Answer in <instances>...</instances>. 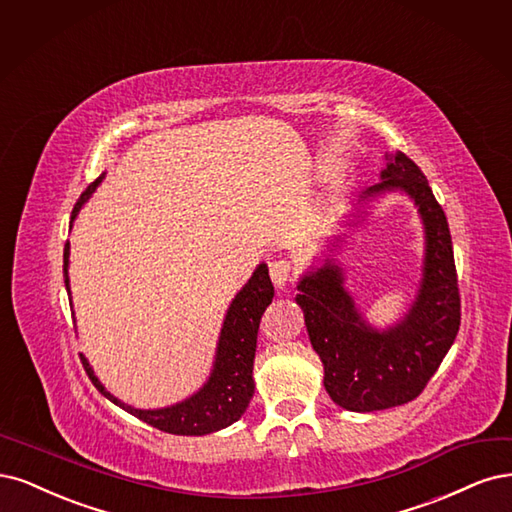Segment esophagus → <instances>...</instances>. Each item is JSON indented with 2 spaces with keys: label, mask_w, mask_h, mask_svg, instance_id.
Instances as JSON below:
<instances>
[{
  "label": "esophagus",
  "mask_w": 512,
  "mask_h": 512,
  "mask_svg": "<svg viewBox=\"0 0 512 512\" xmlns=\"http://www.w3.org/2000/svg\"><path fill=\"white\" fill-rule=\"evenodd\" d=\"M291 261L289 259H274L270 263V278L272 283L276 285V289H285V285L289 283L291 278Z\"/></svg>",
  "instance_id": "34e87169"
}]
</instances>
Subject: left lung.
Returning <instances> with one entry per match:
<instances>
[{
    "instance_id": "left-lung-1",
    "label": "left lung",
    "mask_w": 512,
    "mask_h": 512,
    "mask_svg": "<svg viewBox=\"0 0 512 512\" xmlns=\"http://www.w3.org/2000/svg\"><path fill=\"white\" fill-rule=\"evenodd\" d=\"M387 189H402L415 200L427 236L423 285L406 319L389 332L370 329L332 263L302 278L295 298L304 310L312 349L323 361L329 398L353 412L415 400L449 353L461 323L451 232L430 183L415 161L398 153L368 193Z\"/></svg>"
}]
</instances>
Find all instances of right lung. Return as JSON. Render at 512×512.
<instances>
[{
  "label": "right lung",
  "mask_w": 512,
  "mask_h": 512,
  "mask_svg": "<svg viewBox=\"0 0 512 512\" xmlns=\"http://www.w3.org/2000/svg\"><path fill=\"white\" fill-rule=\"evenodd\" d=\"M100 178H95L85 191H82L80 200L76 202L72 210V219L78 214L80 206L87 202L91 191L100 185ZM68 257H70V242H65L63 249V278L65 287L70 289L68 278ZM274 298V287L268 274L266 263L255 270L249 283L236 295L227 310V317L221 329L219 351H217V364H214V372L210 381L204 385L202 391H197L193 398L185 400L183 404H176L172 408L161 410H138L121 404L114 395H110L102 383L97 381L87 359L82 357V366L89 374L91 383L100 389L110 402L125 408L131 415L138 417L140 421L157 427L161 432L178 434V436H202L223 430V427L232 425L238 421L246 406H249L253 398V359L257 349V329L263 310Z\"/></svg>",
  "instance_id": "add662e5"
}]
</instances>
